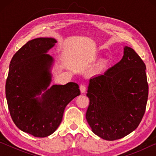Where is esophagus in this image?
<instances>
[{
    "instance_id": "1",
    "label": "esophagus",
    "mask_w": 156,
    "mask_h": 156,
    "mask_svg": "<svg viewBox=\"0 0 156 156\" xmlns=\"http://www.w3.org/2000/svg\"><path fill=\"white\" fill-rule=\"evenodd\" d=\"M80 91L82 94H83L86 91V86L84 85V84H81L80 87Z\"/></svg>"
}]
</instances>
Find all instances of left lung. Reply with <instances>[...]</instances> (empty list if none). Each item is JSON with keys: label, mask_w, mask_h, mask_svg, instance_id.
Instances as JSON below:
<instances>
[{"label": "left lung", "mask_w": 156, "mask_h": 156, "mask_svg": "<svg viewBox=\"0 0 156 156\" xmlns=\"http://www.w3.org/2000/svg\"><path fill=\"white\" fill-rule=\"evenodd\" d=\"M146 66L131 47H124L120 62L90 78L86 113L92 131L106 140L123 138L138 127L149 93Z\"/></svg>", "instance_id": "8db88e82"}]
</instances>
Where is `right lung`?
I'll return each mask as SVG.
<instances>
[{"mask_svg": "<svg viewBox=\"0 0 156 156\" xmlns=\"http://www.w3.org/2000/svg\"><path fill=\"white\" fill-rule=\"evenodd\" d=\"M56 43L53 38L28 41L12 58L5 84L14 124L21 131L38 138L49 136L56 130L66 106L80 94L78 84L72 82L48 88L54 59L47 53Z\"/></svg>", "mask_w": 156, "mask_h": 156, "instance_id": "right-lung-1", "label": "right lung"}]
</instances>
